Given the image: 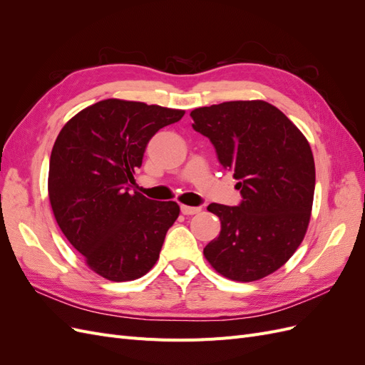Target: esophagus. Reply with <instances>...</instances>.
I'll return each instance as SVG.
<instances>
[{
  "instance_id": "1",
  "label": "esophagus",
  "mask_w": 365,
  "mask_h": 365,
  "mask_svg": "<svg viewBox=\"0 0 365 365\" xmlns=\"http://www.w3.org/2000/svg\"><path fill=\"white\" fill-rule=\"evenodd\" d=\"M201 212V207H190V205H181V213L185 216L197 215Z\"/></svg>"
}]
</instances>
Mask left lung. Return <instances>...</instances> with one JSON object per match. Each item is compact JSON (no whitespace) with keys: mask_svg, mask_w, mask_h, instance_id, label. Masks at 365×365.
<instances>
[{"mask_svg":"<svg viewBox=\"0 0 365 365\" xmlns=\"http://www.w3.org/2000/svg\"><path fill=\"white\" fill-rule=\"evenodd\" d=\"M193 129L210 138L220 165L233 172L244 200L210 204L220 233L204 248L224 277L254 282L277 271L300 247L311 220L315 163L309 141L279 108L235 101L196 108Z\"/></svg>","mask_w":365,"mask_h":365,"instance_id":"left-lung-1","label":"left lung"}]
</instances>
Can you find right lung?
Returning a JSON list of instances; mask_svg holds the SVG:
<instances>
[{
  "mask_svg": "<svg viewBox=\"0 0 365 365\" xmlns=\"http://www.w3.org/2000/svg\"><path fill=\"white\" fill-rule=\"evenodd\" d=\"M182 109L106 98L61 129L48 170V197L65 237L88 268L111 282L152 269L180 205L130 192L149 140Z\"/></svg>",
  "mask_w": 365,
  "mask_h": 365,
  "instance_id": "1",
  "label": "right lung"
}]
</instances>
